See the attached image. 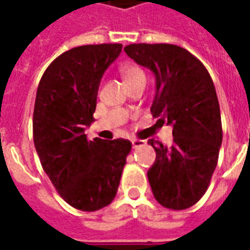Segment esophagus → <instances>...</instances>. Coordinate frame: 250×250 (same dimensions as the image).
Here are the masks:
<instances>
[{
  "mask_svg": "<svg viewBox=\"0 0 250 250\" xmlns=\"http://www.w3.org/2000/svg\"><path fill=\"white\" fill-rule=\"evenodd\" d=\"M131 142H132V147L134 148H139V147L145 146V143H146V142L142 141V139H132Z\"/></svg>",
  "mask_w": 250,
  "mask_h": 250,
  "instance_id": "esophagus-1",
  "label": "esophagus"
}]
</instances>
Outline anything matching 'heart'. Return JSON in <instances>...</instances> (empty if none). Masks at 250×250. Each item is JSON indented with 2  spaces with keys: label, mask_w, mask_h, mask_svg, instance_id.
<instances>
[{
  "label": "heart",
  "mask_w": 250,
  "mask_h": 250,
  "mask_svg": "<svg viewBox=\"0 0 250 250\" xmlns=\"http://www.w3.org/2000/svg\"><path fill=\"white\" fill-rule=\"evenodd\" d=\"M119 72L127 88L134 87V85H138V84H145L146 85V72L141 65L134 64V62H128V64L120 66Z\"/></svg>",
  "instance_id": "heart-1"
}]
</instances>
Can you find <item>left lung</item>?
I'll return each mask as SVG.
<instances>
[{
    "label": "left lung",
    "instance_id": "1",
    "mask_svg": "<svg viewBox=\"0 0 250 250\" xmlns=\"http://www.w3.org/2000/svg\"><path fill=\"white\" fill-rule=\"evenodd\" d=\"M127 56L157 79L151 114L155 125H173V145L150 139L157 159L147 177L159 204L188 209L204 197L218 162L222 125L209 72L197 57L173 44H130Z\"/></svg>",
    "mask_w": 250,
    "mask_h": 250
}]
</instances>
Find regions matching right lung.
Returning a JSON list of instances; mask_svg holds the SVG:
<instances>
[{
    "label": "right lung",
    "instance_id": "obj_1",
    "mask_svg": "<svg viewBox=\"0 0 250 250\" xmlns=\"http://www.w3.org/2000/svg\"><path fill=\"white\" fill-rule=\"evenodd\" d=\"M122 44L72 48L56 57L41 77L33 111V142L41 166L66 204L96 211L114 201L125 158L127 139L88 141L99 85Z\"/></svg>",
    "mask_w": 250,
    "mask_h": 250
}]
</instances>
